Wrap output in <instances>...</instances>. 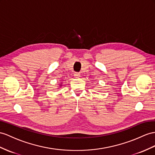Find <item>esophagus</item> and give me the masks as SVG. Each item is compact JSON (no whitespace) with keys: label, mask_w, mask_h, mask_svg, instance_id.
I'll return each mask as SVG.
<instances>
[{"label":"esophagus","mask_w":155,"mask_h":155,"mask_svg":"<svg viewBox=\"0 0 155 155\" xmlns=\"http://www.w3.org/2000/svg\"><path fill=\"white\" fill-rule=\"evenodd\" d=\"M74 76L76 77V78H78L79 77H80V74H79L78 73H74Z\"/></svg>","instance_id":"1"}]
</instances>
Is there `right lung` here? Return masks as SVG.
<instances>
[{"label":"right lung","mask_w":155,"mask_h":155,"mask_svg":"<svg viewBox=\"0 0 155 155\" xmlns=\"http://www.w3.org/2000/svg\"><path fill=\"white\" fill-rule=\"evenodd\" d=\"M62 83H63V82H61V83H60V84H59V87H61V86H62Z\"/></svg>","instance_id":"right-lung-1"}]
</instances>
